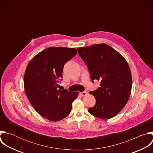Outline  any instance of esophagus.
Listing matches in <instances>:
<instances>
[{
	"instance_id": "1",
	"label": "esophagus",
	"mask_w": 153,
	"mask_h": 153,
	"mask_svg": "<svg viewBox=\"0 0 153 153\" xmlns=\"http://www.w3.org/2000/svg\"><path fill=\"white\" fill-rule=\"evenodd\" d=\"M79 94H80V96H85L86 95V91L80 92V93H79Z\"/></svg>"
}]
</instances>
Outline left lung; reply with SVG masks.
Listing matches in <instances>:
<instances>
[{"mask_svg": "<svg viewBox=\"0 0 153 153\" xmlns=\"http://www.w3.org/2000/svg\"><path fill=\"white\" fill-rule=\"evenodd\" d=\"M77 51L88 68L91 80L100 82L99 88L90 92L96 101L88 112L103 119L116 116L126 104L131 91L132 77L128 62L105 43L78 48Z\"/></svg>", "mask_w": 153, "mask_h": 153, "instance_id": "8db88e82", "label": "left lung"}]
</instances>
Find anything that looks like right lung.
Wrapping results in <instances>:
<instances>
[{"label": "right lung", "mask_w": 153, "mask_h": 153, "mask_svg": "<svg viewBox=\"0 0 153 153\" xmlns=\"http://www.w3.org/2000/svg\"><path fill=\"white\" fill-rule=\"evenodd\" d=\"M76 54L73 48L49 47L27 65L24 77L27 98L35 110L49 120L56 122L68 116L79 95L78 92L59 89L64 65Z\"/></svg>", "instance_id": "obj_1"}]
</instances>
